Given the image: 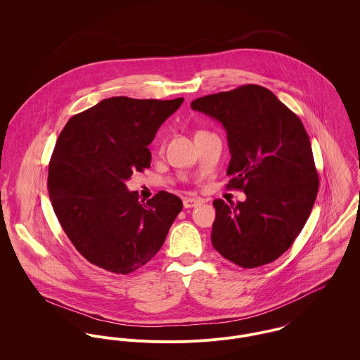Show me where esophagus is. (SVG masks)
Wrapping results in <instances>:
<instances>
[{
  "label": "esophagus",
  "mask_w": 360,
  "mask_h": 360,
  "mask_svg": "<svg viewBox=\"0 0 360 360\" xmlns=\"http://www.w3.org/2000/svg\"><path fill=\"white\" fill-rule=\"evenodd\" d=\"M201 204V201L200 200H197V198H184L183 200V205L186 209H188V207H195V206H198Z\"/></svg>",
  "instance_id": "34e87169"
}]
</instances>
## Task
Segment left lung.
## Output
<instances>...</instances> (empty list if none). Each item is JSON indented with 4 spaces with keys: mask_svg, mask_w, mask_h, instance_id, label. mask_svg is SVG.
Wrapping results in <instances>:
<instances>
[{
    "mask_svg": "<svg viewBox=\"0 0 360 360\" xmlns=\"http://www.w3.org/2000/svg\"><path fill=\"white\" fill-rule=\"evenodd\" d=\"M191 108L226 129L231 155L226 188L247 195L237 204L213 201V248L244 269L276 260L304 229L319 191L301 119L257 84L197 98Z\"/></svg>",
    "mask_w": 360,
    "mask_h": 360,
    "instance_id": "8db88e82",
    "label": "left lung"
}]
</instances>
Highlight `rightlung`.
Segmentation results:
<instances>
[{
  "mask_svg": "<svg viewBox=\"0 0 360 360\" xmlns=\"http://www.w3.org/2000/svg\"><path fill=\"white\" fill-rule=\"evenodd\" d=\"M184 98L112 97L72 116L49 166L53 212L75 248L90 263L129 274L165 243L181 200L159 191L147 202L124 181L151 165L148 146Z\"/></svg>",
  "mask_w": 360,
  "mask_h": 360,
  "instance_id": "right-lung-1",
  "label": "right lung"
}]
</instances>
